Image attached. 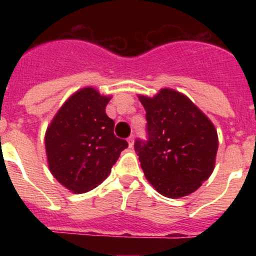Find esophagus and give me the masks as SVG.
<instances>
[{"label": "esophagus", "instance_id": "34e87169", "mask_svg": "<svg viewBox=\"0 0 256 256\" xmlns=\"http://www.w3.org/2000/svg\"><path fill=\"white\" fill-rule=\"evenodd\" d=\"M134 140H135V136L134 135H131L130 138H128V146L130 147H132V144H134Z\"/></svg>", "mask_w": 256, "mask_h": 256}]
</instances>
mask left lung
Returning <instances> with one entry per match:
<instances>
[{"label":"left lung","instance_id":"left-lung-1","mask_svg":"<svg viewBox=\"0 0 256 256\" xmlns=\"http://www.w3.org/2000/svg\"><path fill=\"white\" fill-rule=\"evenodd\" d=\"M146 110L147 140L135 151L147 180L160 194H190L212 174L218 135L212 121L186 95L161 89L154 98L138 96Z\"/></svg>","mask_w":256,"mask_h":256}]
</instances>
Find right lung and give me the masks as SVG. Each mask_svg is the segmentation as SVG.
<instances>
[{
	"label": "right lung",
	"instance_id": "right-lung-1",
	"mask_svg": "<svg viewBox=\"0 0 256 256\" xmlns=\"http://www.w3.org/2000/svg\"><path fill=\"white\" fill-rule=\"evenodd\" d=\"M109 100L94 88H82L64 102L47 128L49 170L74 193L100 184L128 146L114 135L115 122L105 112Z\"/></svg>",
	"mask_w": 256,
	"mask_h": 256
}]
</instances>
